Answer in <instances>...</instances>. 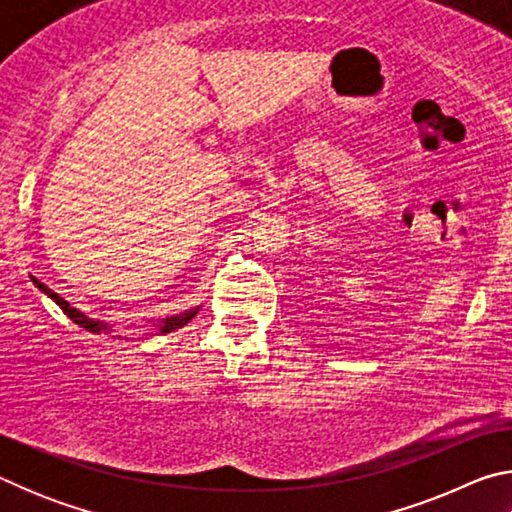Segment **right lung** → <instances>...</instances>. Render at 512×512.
Instances as JSON below:
<instances>
[{"instance_id": "right-lung-1", "label": "right lung", "mask_w": 512, "mask_h": 512, "mask_svg": "<svg viewBox=\"0 0 512 512\" xmlns=\"http://www.w3.org/2000/svg\"><path fill=\"white\" fill-rule=\"evenodd\" d=\"M31 282L36 284V287L45 293V296H49L51 300L56 302V305L65 311L67 314V318H72L76 325L79 327H83V329H88V332H92V334H101V332H112V327H110V323H103V320H97V318H90V316H85L83 311H79L76 307H72L69 305L67 300H63L58 296L56 291H51L47 284H42L40 280H36V277L31 275ZM198 309L201 307H194V309H187V311H183V314H176V316H167V318H162V320H158V323H153V327H155V332L158 334H167V332H173V329H178V327H185L189 320H192L196 314H198ZM153 336V334H151Z\"/></svg>"}]
</instances>
